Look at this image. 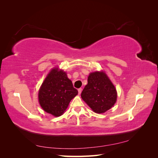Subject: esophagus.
I'll return each mask as SVG.
<instances>
[{"label":"esophagus","instance_id":"esophagus-1","mask_svg":"<svg viewBox=\"0 0 158 158\" xmlns=\"http://www.w3.org/2000/svg\"><path fill=\"white\" fill-rule=\"evenodd\" d=\"M78 94L80 95L81 93H82V88H79L78 89Z\"/></svg>","mask_w":158,"mask_h":158}]
</instances>
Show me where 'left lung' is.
<instances>
[{"label": "left lung", "mask_w": 158, "mask_h": 158, "mask_svg": "<svg viewBox=\"0 0 158 158\" xmlns=\"http://www.w3.org/2000/svg\"><path fill=\"white\" fill-rule=\"evenodd\" d=\"M81 97L96 113H103L116 103L117 94L111 81L103 71L90 73Z\"/></svg>", "instance_id": "1"}]
</instances>
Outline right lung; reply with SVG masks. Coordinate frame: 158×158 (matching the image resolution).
<instances>
[{
	"label": "right lung",
	"instance_id": "add662e5",
	"mask_svg": "<svg viewBox=\"0 0 158 158\" xmlns=\"http://www.w3.org/2000/svg\"><path fill=\"white\" fill-rule=\"evenodd\" d=\"M78 90L63 70L52 69L39 90L38 98L44 111L55 117L62 115Z\"/></svg>",
	"mask_w": 158,
	"mask_h": 158
}]
</instances>
